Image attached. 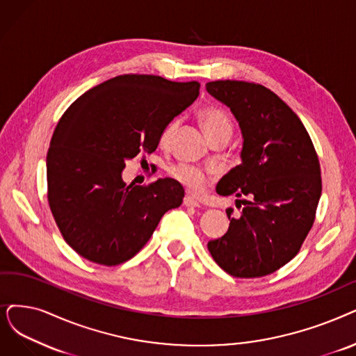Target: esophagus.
Returning a JSON list of instances; mask_svg holds the SVG:
<instances>
[{
	"instance_id": "obj_1",
	"label": "esophagus",
	"mask_w": 356,
	"mask_h": 356,
	"mask_svg": "<svg viewBox=\"0 0 356 356\" xmlns=\"http://www.w3.org/2000/svg\"><path fill=\"white\" fill-rule=\"evenodd\" d=\"M184 206H187V207H200V203H198L197 200H194L193 197H190V195H187V197H184Z\"/></svg>"
}]
</instances>
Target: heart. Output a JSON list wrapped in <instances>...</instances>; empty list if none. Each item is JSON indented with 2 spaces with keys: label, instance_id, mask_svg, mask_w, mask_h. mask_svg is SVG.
<instances>
[{
  "label": "heart",
  "instance_id": "heart-1",
  "mask_svg": "<svg viewBox=\"0 0 356 356\" xmlns=\"http://www.w3.org/2000/svg\"><path fill=\"white\" fill-rule=\"evenodd\" d=\"M200 121L204 131L207 133L209 138H215L216 136L226 134L229 136L232 134L234 125L227 113L216 106H207L202 109L200 112ZM179 125V118H172L170 120L161 131L159 136V145L162 147H168L170 145V141L174 138V134ZM169 177L172 178L175 182L181 184V186L186 188L191 194H202L210 182V177L203 170L202 168L188 165V163H177L172 165L168 169Z\"/></svg>",
  "mask_w": 356,
  "mask_h": 356
}]
</instances>
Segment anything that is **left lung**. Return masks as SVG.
Segmentation results:
<instances>
[{"label": "left lung", "mask_w": 356, "mask_h": 356, "mask_svg": "<svg viewBox=\"0 0 356 356\" xmlns=\"http://www.w3.org/2000/svg\"><path fill=\"white\" fill-rule=\"evenodd\" d=\"M206 89L231 108L244 136L243 162L216 187L220 195L243 197L236 206L244 207L238 219L226 211L229 229L207 248L231 276L263 277L300 252L314 225L318 156L301 120L270 89L239 80L209 81Z\"/></svg>", "instance_id": "1"}]
</instances>
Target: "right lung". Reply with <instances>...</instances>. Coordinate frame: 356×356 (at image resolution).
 <instances>
[{"label":"right lung","mask_w":356,"mask_h":356,"mask_svg":"<svg viewBox=\"0 0 356 356\" xmlns=\"http://www.w3.org/2000/svg\"><path fill=\"white\" fill-rule=\"evenodd\" d=\"M198 90V81L122 74L63 113L47 154V197L65 243L81 257L122 264L147 244L165 213L181 206L184 190L172 178L127 186L121 174L127 161L156 150L163 127Z\"/></svg>","instance_id":"right-lung-1"}]
</instances>
